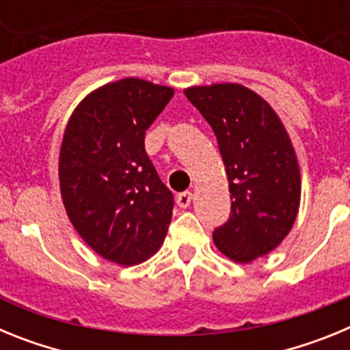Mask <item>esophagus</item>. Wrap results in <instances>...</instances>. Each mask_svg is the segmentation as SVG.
<instances>
[{
	"label": "esophagus",
	"instance_id": "1",
	"mask_svg": "<svg viewBox=\"0 0 350 350\" xmlns=\"http://www.w3.org/2000/svg\"><path fill=\"white\" fill-rule=\"evenodd\" d=\"M191 202H193V193H189V191L180 193L177 196V205L180 206V208H187V206L191 205Z\"/></svg>",
	"mask_w": 350,
	"mask_h": 350
}]
</instances>
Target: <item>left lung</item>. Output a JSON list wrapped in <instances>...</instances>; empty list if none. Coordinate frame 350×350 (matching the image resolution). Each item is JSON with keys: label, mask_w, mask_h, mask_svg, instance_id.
Listing matches in <instances>:
<instances>
[{"label": "left lung", "mask_w": 350, "mask_h": 350, "mask_svg": "<svg viewBox=\"0 0 350 350\" xmlns=\"http://www.w3.org/2000/svg\"><path fill=\"white\" fill-rule=\"evenodd\" d=\"M217 137L230 182L231 215L213 243L234 262L279 247L295 224L301 175L295 147L268 101L242 83L184 89Z\"/></svg>", "instance_id": "obj_1"}]
</instances>
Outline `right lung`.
Here are the masks:
<instances>
[{"label": "right lung", "instance_id": "right-lung-1", "mask_svg": "<svg viewBox=\"0 0 350 350\" xmlns=\"http://www.w3.org/2000/svg\"><path fill=\"white\" fill-rule=\"evenodd\" d=\"M173 89L120 79L89 92L71 113L59 152V187L70 222L96 254L120 267L163 245L173 194L145 152V131Z\"/></svg>", "mask_w": 350, "mask_h": 350}]
</instances>
